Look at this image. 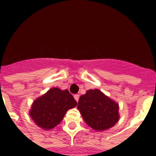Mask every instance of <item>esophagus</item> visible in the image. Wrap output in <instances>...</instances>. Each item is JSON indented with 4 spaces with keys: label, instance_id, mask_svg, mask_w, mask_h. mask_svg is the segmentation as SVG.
Segmentation results:
<instances>
[{
    "label": "esophagus",
    "instance_id": "obj_1",
    "mask_svg": "<svg viewBox=\"0 0 156 156\" xmlns=\"http://www.w3.org/2000/svg\"><path fill=\"white\" fill-rule=\"evenodd\" d=\"M73 97H74V99H75V100L78 102V100H79V95H73Z\"/></svg>",
    "mask_w": 156,
    "mask_h": 156
}]
</instances>
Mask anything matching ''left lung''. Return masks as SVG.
Segmentation results:
<instances>
[{
    "mask_svg": "<svg viewBox=\"0 0 156 156\" xmlns=\"http://www.w3.org/2000/svg\"><path fill=\"white\" fill-rule=\"evenodd\" d=\"M78 109L83 120L96 131L114 126L119 120V105L98 89L88 90L79 98Z\"/></svg>",
    "mask_w": 156,
    "mask_h": 156,
    "instance_id": "left-lung-1",
    "label": "left lung"
}]
</instances>
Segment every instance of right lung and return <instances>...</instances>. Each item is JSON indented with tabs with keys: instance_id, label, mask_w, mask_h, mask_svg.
Listing matches in <instances>:
<instances>
[{
	"instance_id": "add662e5",
	"label": "right lung",
	"mask_w": 156,
	"mask_h": 156,
	"mask_svg": "<svg viewBox=\"0 0 156 156\" xmlns=\"http://www.w3.org/2000/svg\"><path fill=\"white\" fill-rule=\"evenodd\" d=\"M76 105V100L68 90L53 87L33 102L29 114L40 128L51 129L62 121L69 109Z\"/></svg>"
}]
</instances>
